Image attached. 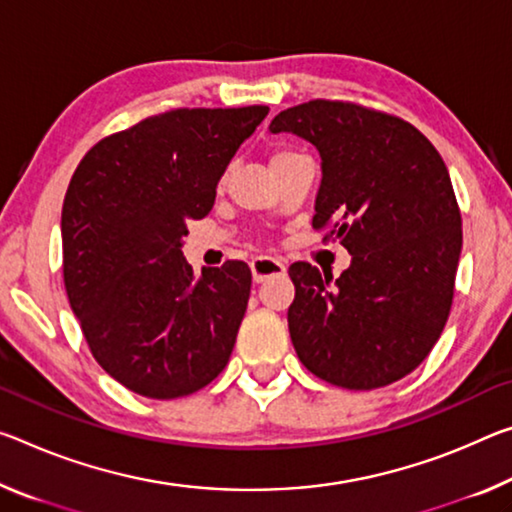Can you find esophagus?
I'll list each match as a JSON object with an SVG mask.
<instances>
[{
    "label": "esophagus",
    "instance_id": "obj_1",
    "mask_svg": "<svg viewBox=\"0 0 512 512\" xmlns=\"http://www.w3.org/2000/svg\"><path fill=\"white\" fill-rule=\"evenodd\" d=\"M250 271H253V280L257 282H264L269 278H275V275H285V262H280V259L275 257H255L253 262H250Z\"/></svg>",
    "mask_w": 512,
    "mask_h": 512
}]
</instances>
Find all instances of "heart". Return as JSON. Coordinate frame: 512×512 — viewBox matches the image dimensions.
<instances>
[{"label":"heart","instance_id":"1","mask_svg":"<svg viewBox=\"0 0 512 512\" xmlns=\"http://www.w3.org/2000/svg\"><path fill=\"white\" fill-rule=\"evenodd\" d=\"M287 154H294V150H278V152H275V154H273V157H271V164H273V161H278V159H282V157H287Z\"/></svg>","mask_w":512,"mask_h":512}]
</instances>
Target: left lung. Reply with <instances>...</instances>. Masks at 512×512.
<instances>
[{"mask_svg":"<svg viewBox=\"0 0 512 512\" xmlns=\"http://www.w3.org/2000/svg\"><path fill=\"white\" fill-rule=\"evenodd\" d=\"M271 134L319 150L312 225L332 223L351 266L339 278L289 266L287 312L300 362L346 389H376L415 371L449 319L462 248L460 209L440 152L401 118L312 100L280 111Z\"/></svg>","mask_w":512,"mask_h":512,"instance_id":"1","label":"left lung"}]
</instances>
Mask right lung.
I'll return each instance as SVG.
<instances>
[{"instance_id": "right-lung-1", "label": "right lung", "mask_w": 512, "mask_h": 512, "mask_svg": "<svg viewBox=\"0 0 512 512\" xmlns=\"http://www.w3.org/2000/svg\"><path fill=\"white\" fill-rule=\"evenodd\" d=\"M269 107L175 109L102 139L72 175L61 212L63 282L97 364L148 399L193 394L225 369L246 314L250 269L193 273L186 221Z\"/></svg>"}]
</instances>
